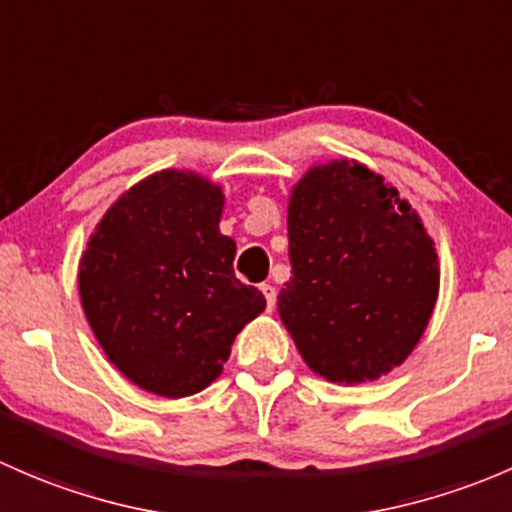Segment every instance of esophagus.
I'll return each mask as SVG.
<instances>
[{"label":"esophagus","mask_w":512,"mask_h":512,"mask_svg":"<svg viewBox=\"0 0 512 512\" xmlns=\"http://www.w3.org/2000/svg\"><path fill=\"white\" fill-rule=\"evenodd\" d=\"M261 293L263 298H266L268 310H273V305H276V288H273L271 283H261Z\"/></svg>","instance_id":"esophagus-1"}]
</instances>
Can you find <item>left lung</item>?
Instances as JSON below:
<instances>
[{"label":"left lung","mask_w":512,"mask_h":512,"mask_svg":"<svg viewBox=\"0 0 512 512\" xmlns=\"http://www.w3.org/2000/svg\"><path fill=\"white\" fill-rule=\"evenodd\" d=\"M288 256L278 315L318 377L372 382L412 355L441 268L419 212L382 175L347 157L308 167L288 199Z\"/></svg>","instance_id":"8db88e82"}]
</instances>
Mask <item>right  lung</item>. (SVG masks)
I'll list each match as a JSON object with an SVG mask.
<instances>
[{
  "mask_svg": "<svg viewBox=\"0 0 512 512\" xmlns=\"http://www.w3.org/2000/svg\"><path fill=\"white\" fill-rule=\"evenodd\" d=\"M224 192L192 170L125 189L78 261L83 313L110 365L135 387L192 397L224 370L266 298L234 276L236 241L219 231Z\"/></svg>",
  "mask_w": 512,
  "mask_h": 512,
  "instance_id": "right-lung-1",
  "label": "right lung"
}]
</instances>
